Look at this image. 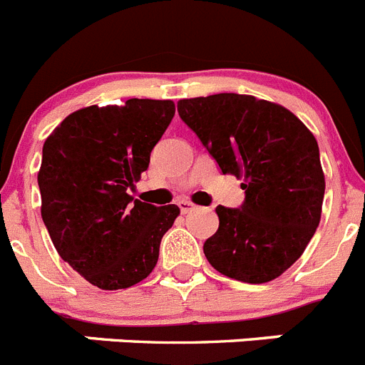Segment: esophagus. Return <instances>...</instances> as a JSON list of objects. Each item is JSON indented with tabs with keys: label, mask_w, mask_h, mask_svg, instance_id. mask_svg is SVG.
I'll return each instance as SVG.
<instances>
[{
	"label": "esophagus",
	"mask_w": 365,
	"mask_h": 365,
	"mask_svg": "<svg viewBox=\"0 0 365 365\" xmlns=\"http://www.w3.org/2000/svg\"><path fill=\"white\" fill-rule=\"evenodd\" d=\"M179 208H180V212H182V214H190V212L195 210L197 206L193 205L192 201H179Z\"/></svg>",
	"instance_id": "1"
}]
</instances>
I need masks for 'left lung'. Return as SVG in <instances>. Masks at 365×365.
Wrapping results in <instances>:
<instances>
[{
    "label": "left lung",
    "mask_w": 365,
    "mask_h": 365,
    "mask_svg": "<svg viewBox=\"0 0 365 365\" xmlns=\"http://www.w3.org/2000/svg\"><path fill=\"white\" fill-rule=\"evenodd\" d=\"M222 173L241 179V208L217 206L202 247L217 272L243 283L282 276L320 225L325 175L314 135L294 113L252 95L219 93L177 102Z\"/></svg>",
    "instance_id": "left-lung-1"
}]
</instances>
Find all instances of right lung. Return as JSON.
<instances>
[{"label": "right lung", "mask_w": 365, "mask_h": 365, "mask_svg": "<svg viewBox=\"0 0 365 365\" xmlns=\"http://www.w3.org/2000/svg\"><path fill=\"white\" fill-rule=\"evenodd\" d=\"M175 115L172 100L130 98L71 113L45 138L38 172L41 217L54 248L102 291L137 285L159 259L179 206H153L128 188Z\"/></svg>", "instance_id": "1"}]
</instances>
